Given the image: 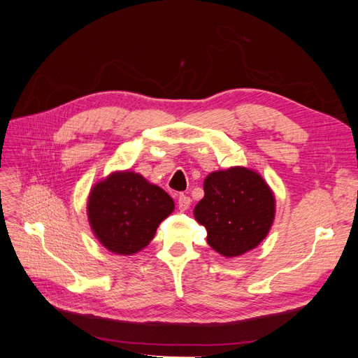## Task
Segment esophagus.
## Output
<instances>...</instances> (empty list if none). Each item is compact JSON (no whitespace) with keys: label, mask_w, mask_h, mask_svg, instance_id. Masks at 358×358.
Instances as JSON below:
<instances>
[{"label":"esophagus","mask_w":358,"mask_h":358,"mask_svg":"<svg viewBox=\"0 0 358 358\" xmlns=\"http://www.w3.org/2000/svg\"><path fill=\"white\" fill-rule=\"evenodd\" d=\"M191 206V199L188 197V196H185V194H179V197H178V208H179V210H187L188 208Z\"/></svg>","instance_id":"obj_1"}]
</instances>
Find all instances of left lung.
Returning <instances> with one entry per match:
<instances>
[{
	"instance_id": "1",
	"label": "left lung",
	"mask_w": 358,
	"mask_h": 358,
	"mask_svg": "<svg viewBox=\"0 0 358 358\" xmlns=\"http://www.w3.org/2000/svg\"><path fill=\"white\" fill-rule=\"evenodd\" d=\"M208 231V243L224 257L254 249L275 218V197L258 173L245 167L213 171L204 179V197L194 209Z\"/></svg>"
}]
</instances>
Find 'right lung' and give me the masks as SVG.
Masks as SVG:
<instances>
[{
  "instance_id": "1",
  "label": "right lung",
  "mask_w": 358,
  "mask_h": 358,
  "mask_svg": "<svg viewBox=\"0 0 358 358\" xmlns=\"http://www.w3.org/2000/svg\"><path fill=\"white\" fill-rule=\"evenodd\" d=\"M175 209L169 194L133 171L96 183L88 200L92 231L109 251L136 254L154 239L159 222Z\"/></svg>"
}]
</instances>
